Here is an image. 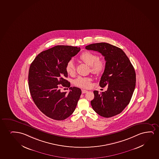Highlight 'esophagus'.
<instances>
[{"mask_svg":"<svg viewBox=\"0 0 159 159\" xmlns=\"http://www.w3.org/2000/svg\"><path fill=\"white\" fill-rule=\"evenodd\" d=\"M87 92H88V91H86V90H85V89H83V90H82V93H83V94L87 93Z\"/></svg>","mask_w":159,"mask_h":159,"instance_id":"34e87169","label":"esophagus"}]
</instances>
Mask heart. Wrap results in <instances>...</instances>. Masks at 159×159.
<instances>
[{
  "label": "heart",
  "mask_w": 159,
  "mask_h": 159,
  "mask_svg": "<svg viewBox=\"0 0 159 159\" xmlns=\"http://www.w3.org/2000/svg\"><path fill=\"white\" fill-rule=\"evenodd\" d=\"M80 59L85 64L90 66L91 72L96 75H101L105 71L106 68V62L104 60L99 59V57L97 54L89 51L83 52L80 56ZM66 71L69 75H73L75 72V66L72 60L67 62L66 65ZM92 79L89 77L79 76L74 80V84L76 86L81 88L87 89L91 86V81Z\"/></svg>",
  "instance_id": "b5f03b06"
}]
</instances>
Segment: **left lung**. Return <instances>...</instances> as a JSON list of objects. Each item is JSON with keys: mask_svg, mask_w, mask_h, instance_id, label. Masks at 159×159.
<instances>
[{"mask_svg": "<svg viewBox=\"0 0 159 159\" xmlns=\"http://www.w3.org/2000/svg\"><path fill=\"white\" fill-rule=\"evenodd\" d=\"M86 49L97 51L105 57V70L99 85L108 86L107 90L99 93L94 91L91 101L94 111L105 118L118 115L128 105L134 92L136 74L126 54L120 48L108 43H92Z\"/></svg>", "mask_w": 159, "mask_h": 159, "instance_id": "1", "label": "left lung"}]
</instances>
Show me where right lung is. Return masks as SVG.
Returning <instances> with one entry per match:
<instances>
[{"instance_id":"obj_1","label":"right lung","mask_w":159,"mask_h":159,"mask_svg":"<svg viewBox=\"0 0 159 159\" xmlns=\"http://www.w3.org/2000/svg\"><path fill=\"white\" fill-rule=\"evenodd\" d=\"M80 50L70 46H56L41 52L30 67L31 97L40 111L52 119L64 120L71 116L80 97V89L70 87V83L65 79L68 76L67 62ZM62 86L70 88L69 93L60 91Z\"/></svg>"}]
</instances>
